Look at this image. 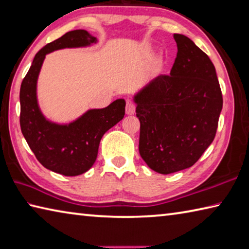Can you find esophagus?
<instances>
[{
    "label": "esophagus",
    "mask_w": 249,
    "mask_h": 249,
    "mask_svg": "<svg viewBox=\"0 0 249 249\" xmlns=\"http://www.w3.org/2000/svg\"><path fill=\"white\" fill-rule=\"evenodd\" d=\"M134 112H136V104L129 100L125 105V113L127 115H134Z\"/></svg>",
    "instance_id": "34e87169"
}]
</instances>
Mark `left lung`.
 <instances>
[{
  "label": "left lung",
  "instance_id": "left-lung-1",
  "mask_svg": "<svg viewBox=\"0 0 249 249\" xmlns=\"http://www.w3.org/2000/svg\"><path fill=\"white\" fill-rule=\"evenodd\" d=\"M177 56L134 95L140 120L139 152L154 172L189 168L214 140L223 98L215 68L188 37L174 34Z\"/></svg>",
  "mask_w": 249,
  "mask_h": 249
}]
</instances>
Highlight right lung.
I'll list each match as a JSON object with an SVG mask.
<instances>
[{"instance_id": "1", "label": "right lung", "mask_w": 249, "mask_h": 249, "mask_svg": "<svg viewBox=\"0 0 249 249\" xmlns=\"http://www.w3.org/2000/svg\"><path fill=\"white\" fill-rule=\"evenodd\" d=\"M97 38L84 29L64 34L35 55L20 85V129L30 150L47 169L64 176H77L93 166L105 133L124 116V99L102 109H89L76 120L60 124L43 116L37 99V81L46 54L64 48L87 47Z\"/></svg>"}]
</instances>
